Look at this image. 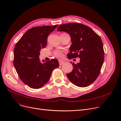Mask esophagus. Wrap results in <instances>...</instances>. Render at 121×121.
I'll use <instances>...</instances> for the list:
<instances>
[{"instance_id": "34e87169", "label": "esophagus", "mask_w": 121, "mask_h": 121, "mask_svg": "<svg viewBox=\"0 0 121 121\" xmlns=\"http://www.w3.org/2000/svg\"><path fill=\"white\" fill-rule=\"evenodd\" d=\"M59 65H64V64H65V61H63V60H60L59 61Z\"/></svg>"}]
</instances>
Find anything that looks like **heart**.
Wrapping results in <instances>:
<instances>
[{
	"label": "heart",
	"instance_id": "heart-1",
	"mask_svg": "<svg viewBox=\"0 0 121 121\" xmlns=\"http://www.w3.org/2000/svg\"><path fill=\"white\" fill-rule=\"evenodd\" d=\"M54 55L56 57L58 58H61L63 56V52L60 50H56L54 52Z\"/></svg>",
	"mask_w": 121,
	"mask_h": 121
}]
</instances>
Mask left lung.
<instances>
[{
	"mask_svg": "<svg viewBox=\"0 0 121 121\" xmlns=\"http://www.w3.org/2000/svg\"><path fill=\"white\" fill-rule=\"evenodd\" d=\"M57 31L67 33L72 44L69 59L80 58V62L72 64L73 69L66 76L74 85L83 87L90 85L99 76L104 60L103 43L92 29L82 24L69 23L60 25Z\"/></svg>",
	"mask_w": 121,
	"mask_h": 121,
	"instance_id": "8db88e82",
	"label": "left lung"
}]
</instances>
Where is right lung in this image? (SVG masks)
<instances>
[{"label": "right lung", "instance_id": "add662e5", "mask_svg": "<svg viewBox=\"0 0 121 121\" xmlns=\"http://www.w3.org/2000/svg\"><path fill=\"white\" fill-rule=\"evenodd\" d=\"M57 26H39L30 29L14 48V66L19 78L32 88L42 87L49 81L52 70L59 66L57 60L52 59L44 64L41 63L39 60L40 51L46 47L48 35Z\"/></svg>", "mask_w": 121, "mask_h": 121}]
</instances>
